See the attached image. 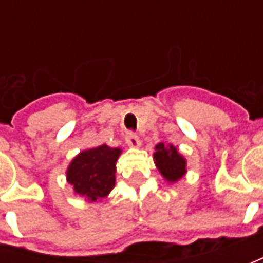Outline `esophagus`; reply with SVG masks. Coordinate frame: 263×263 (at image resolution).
Wrapping results in <instances>:
<instances>
[{
    "label": "esophagus",
    "mask_w": 263,
    "mask_h": 263,
    "mask_svg": "<svg viewBox=\"0 0 263 263\" xmlns=\"http://www.w3.org/2000/svg\"><path fill=\"white\" fill-rule=\"evenodd\" d=\"M126 142H127V145H128L130 147H139L140 145H142V142H140L139 136L135 135V133H127Z\"/></svg>",
    "instance_id": "34e87169"
}]
</instances>
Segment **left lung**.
<instances>
[{"label":"left lung","mask_w":263,"mask_h":263,"mask_svg":"<svg viewBox=\"0 0 263 263\" xmlns=\"http://www.w3.org/2000/svg\"><path fill=\"white\" fill-rule=\"evenodd\" d=\"M154 162L168 183H177L186 176L187 159L171 143H158L154 152Z\"/></svg>","instance_id":"1"}]
</instances>
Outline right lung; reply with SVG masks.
Instances as JSON below:
<instances>
[{
	"instance_id": "1",
	"label": "right lung",
	"mask_w": 263,
	"mask_h": 263,
	"mask_svg": "<svg viewBox=\"0 0 263 263\" xmlns=\"http://www.w3.org/2000/svg\"><path fill=\"white\" fill-rule=\"evenodd\" d=\"M121 152L120 147L105 143L79 152L66 171L67 183L74 195L85 197L87 202H98L108 196L116 186V165Z\"/></svg>"
}]
</instances>
